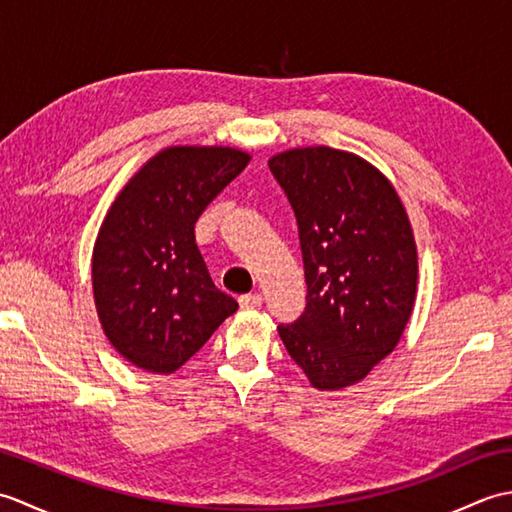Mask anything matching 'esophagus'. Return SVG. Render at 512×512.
Masks as SVG:
<instances>
[{
    "label": "esophagus",
    "mask_w": 512,
    "mask_h": 512,
    "mask_svg": "<svg viewBox=\"0 0 512 512\" xmlns=\"http://www.w3.org/2000/svg\"><path fill=\"white\" fill-rule=\"evenodd\" d=\"M264 303V297L259 295V292H253V295H242L239 297V306H242L244 310L248 308H259Z\"/></svg>",
    "instance_id": "obj_1"
}]
</instances>
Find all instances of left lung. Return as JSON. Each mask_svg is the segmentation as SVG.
Segmentation results:
<instances>
[{
  "label": "left lung",
  "instance_id": "left-lung-1",
  "mask_svg": "<svg viewBox=\"0 0 512 512\" xmlns=\"http://www.w3.org/2000/svg\"><path fill=\"white\" fill-rule=\"evenodd\" d=\"M295 211L306 310L279 325L312 387L343 389L394 352L416 301L418 253L396 189L376 167L332 147L268 160Z\"/></svg>",
  "mask_w": 512,
  "mask_h": 512
}]
</instances>
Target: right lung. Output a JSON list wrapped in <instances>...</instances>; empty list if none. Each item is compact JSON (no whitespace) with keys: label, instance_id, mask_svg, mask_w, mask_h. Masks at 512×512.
Instances as JSON below:
<instances>
[{"label":"right lung","instance_id":"right-lung-1","mask_svg":"<svg viewBox=\"0 0 512 512\" xmlns=\"http://www.w3.org/2000/svg\"><path fill=\"white\" fill-rule=\"evenodd\" d=\"M248 160L231 147L162 149L107 211L92 255L94 303L132 365L176 372L237 310L211 281L195 222Z\"/></svg>","mask_w":512,"mask_h":512}]
</instances>
